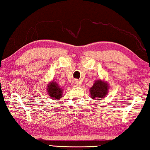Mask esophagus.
<instances>
[{
	"instance_id": "esophagus-1",
	"label": "esophagus",
	"mask_w": 150,
	"mask_h": 150,
	"mask_svg": "<svg viewBox=\"0 0 150 150\" xmlns=\"http://www.w3.org/2000/svg\"><path fill=\"white\" fill-rule=\"evenodd\" d=\"M81 85V82L79 81V80H74L72 81V83H71V85H72L73 87H77V86H79V85Z\"/></svg>"
}]
</instances>
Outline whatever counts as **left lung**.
Masks as SVG:
<instances>
[{"label":"left lung","mask_w":150,"mask_h":150,"mask_svg":"<svg viewBox=\"0 0 150 150\" xmlns=\"http://www.w3.org/2000/svg\"><path fill=\"white\" fill-rule=\"evenodd\" d=\"M90 94L92 98H98L101 100L108 94V85L107 83L103 82L102 81H95L94 84L90 88Z\"/></svg>","instance_id":"8db88e82"}]
</instances>
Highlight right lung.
I'll return each mask as SVG.
<instances>
[{"mask_svg":"<svg viewBox=\"0 0 150 150\" xmlns=\"http://www.w3.org/2000/svg\"><path fill=\"white\" fill-rule=\"evenodd\" d=\"M47 92L49 93L50 96H51L54 100H57L61 98L63 94V89L60 88L57 83L56 82L50 83L47 86Z\"/></svg>","mask_w":150,"mask_h":150,"instance_id":"right-lung-1","label":"right lung"}]
</instances>
